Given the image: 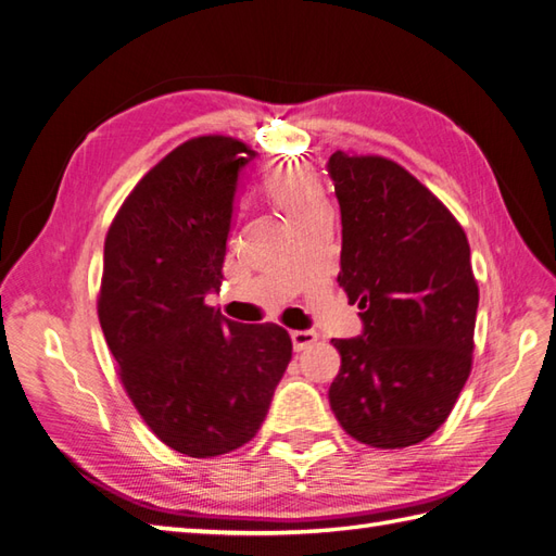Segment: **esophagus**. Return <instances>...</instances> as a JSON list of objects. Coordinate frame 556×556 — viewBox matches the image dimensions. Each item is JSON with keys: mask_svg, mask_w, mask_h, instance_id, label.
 <instances>
[{"mask_svg": "<svg viewBox=\"0 0 556 556\" xmlns=\"http://www.w3.org/2000/svg\"><path fill=\"white\" fill-rule=\"evenodd\" d=\"M290 336H292V345H294L296 352L306 350L308 345H313L317 341V333L315 331H292Z\"/></svg>", "mask_w": 556, "mask_h": 556, "instance_id": "34e87169", "label": "esophagus"}]
</instances>
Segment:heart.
<instances>
[{
	"label": "heart",
	"mask_w": 556,
	"mask_h": 556,
	"mask_svg": "<svg viewBox=\"0 0 556 556\" xmlns=\"http://www.w3.org/2000/svg\"><path fill=\"white\" fill-rule=\"evenodd\" d=\"M266 192L271 194V199L285 213H288L290 220L304 215L317 204H325L323 190H319L317 180L301 169L274 172L266 178Z\"/></svg>",
	"instance_id": "1"
}]
</instances>
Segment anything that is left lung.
I'll list each match as a JSON object with an SVG mask.
<instances>
[{"mask_svg":"<svg viewBox=\"0 0 556 556\" xmlns=\"http://www.w3.org/2000/svg\"><path fill=\"white\" fill-rule=\"evenodd\" d=\"M327 172L343 225L339 285L364 325L331 341L341 355L331 410L364 445L408 447L445 422L470 374L478 282L468 239L392 160L336 150Z\"/></svg>","mask_w":556,"mask_h":556,"instance_id":"left-lung-1","label":"left lung"}]
</instances>
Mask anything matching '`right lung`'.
I'll use <instances>...</instances> for the list:
<instances>
[{
    "label": "right lung",
    "instance_id": "1",
    "mask_svg": "<svg viewBox=\"0 0 556 556\" xmlns=\"http://www.w3.org/2000/svg\"><path fill=\"white\" fill-rule=\"evenodd\" d=\"M231 137L185 141L117 211L104 243L99 323L127 396L157 439L206 459L255 435L292 359L278 325L206 306L223 264L243 166Z\"/></svg>",
    "mask_w": 556,
    "mask_h": 556
}]
</instances>
